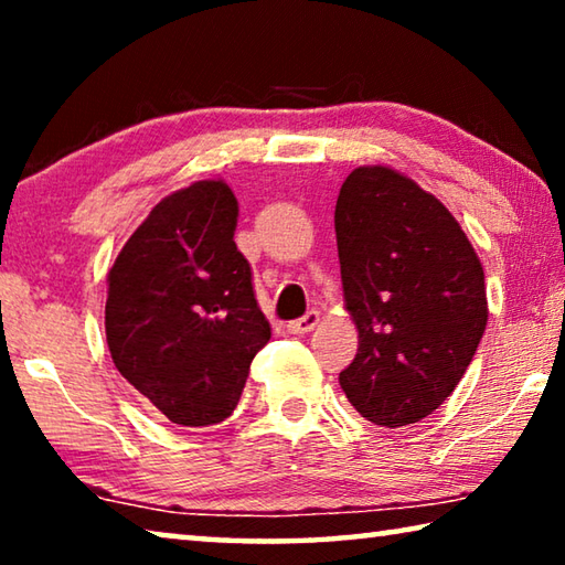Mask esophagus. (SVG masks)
Here are the masks:
<instances>
[{
	"mask_svg": "<svg viewBox=\"0 0 565 565\" xmlns=\"http://www.w3.org/2000/svg\"><path fill=\"white\" fill-rule=\"evenodd\" d=\"M317 323H319V311H309L303 313L301 319H294L286 323V329H289V333H296V337H303V333L317 329Z\"/></svg>",
	"mask_w": 565,
	"mask_h": 565,
	"instance_id": "34e87169",
	"label": "esophagus"
}]
</instances>
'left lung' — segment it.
Returning <instances> with one entry per match:
<instances>
[{"mask_svg":"<svg viewBox=\"0 0 565 565\" xmlns=\"http://www.w3.org/2000/svg\"><path fill=\"white\" fill-rule=\"evenodd\" d=\"M333 226L359 331L339 384L371 424H416L454 394L481 343L483 266L454 214L391 167L351 171Z\"/></svg>","mask_w":565,"mask_h":565,"instance_id":"obj_1","label":"left lung"}]
</instances>
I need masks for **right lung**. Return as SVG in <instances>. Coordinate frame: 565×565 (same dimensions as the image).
I'll use <instances>...</instances> for the list:
<instances>
[{
    "label": "right lung",
    "mask_w": 565,
    "mask_h": 565,
    "mask_svg": "<svg viewBox=\"0 0 565 565\" xmlns=\"http://www.w3.org/2000/svg\"><path fill=\"white\" fill-rule=\"evenodd\" d=\"M236 216L222 179L179 189L151 209L107 276L114 366L171 424L232 416L248 366L271 339L234 242Z\"/></svg>",
    "instance_id": "1"
}]
</instances>
